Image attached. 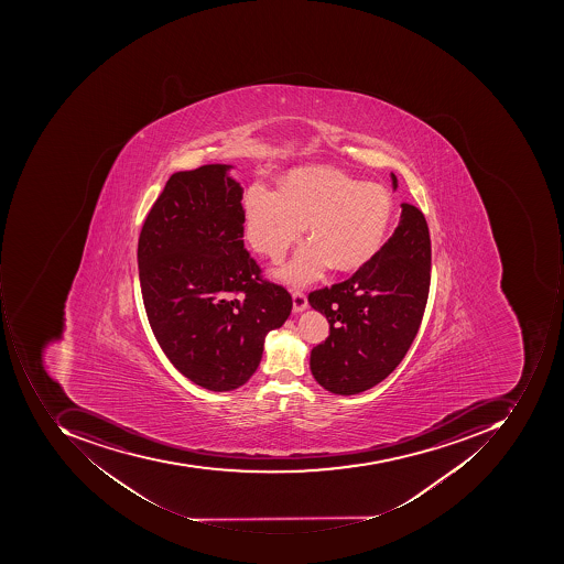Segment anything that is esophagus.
<instances>
[{
    "instance_id": "obj_1",
    "label": "esophagus",
    "mask_w": 564,
    "mask_h": 564,
    "mask_svg": "<svg viewBox=\"0 0 564 564\" xmlns=\"http://www.w3.org/2000/svg\"><path fill=\"white\" fill-rule=\"evenodd\" d=\"M306 306H308V300H306L305 293L300 290L293 291V312H303Z\"/></svg>"
}]
</instances>
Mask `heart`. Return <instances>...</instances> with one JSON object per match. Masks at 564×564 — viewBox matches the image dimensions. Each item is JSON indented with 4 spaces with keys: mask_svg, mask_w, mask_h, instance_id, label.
Instances as JSON below:
<instances>
[{
    "mask_svg": "<svg viewBox=\"0 0 564 564\" xmlns=\"http://www.w3.org/2000/svg\"><path fill=\"white\" fill-rule=\"evenodd\" d=\"M393 198L381 184L325 167L291 171L280 189L254 183L243 196V230L256 251L280 261L303 230V243L280 276L308 283L332 264L352 271L371 261L390 230Z\"/></svg>",
    "mask_w": 564,
    "mask_h": 564,
    "instance_id": "b5f03b06",
    "label": "heart"
}]
</instances>
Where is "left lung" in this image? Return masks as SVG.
<instances>
[{
  "mask_svg": "<svg viewBox=\"0 0 564 564\" xmlns=\"http://www.w3.org/2000/svg\"><path fill=\"white\" fill-rule=\"evenodd\" d=\"M393 188L398 181L391 174ZM431 288V236L419 208L402 203L400 224L349 280L312 291L310 305L330 334L313 347L310 369L325 390L356 394L402 362L419 332Z\"/></svg>",
  "mask_w": 564,
  "mask_h": 564,
  "instance_id": "obj_1",
  "label": "left lung"
}]
</instances>
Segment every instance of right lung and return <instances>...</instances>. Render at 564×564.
Instances as JSON below:
<instances>
[{
  "mask_svg": "<svg viewBox=\"0 0 564 564\" xmlns=\"http://www.w3.org/2000/svg\"><path fill=\"white\" fill-rule=\"evenodd\" d=\"M232 166L207 164L167 180L140 230V290L155 340L198 387L230 391L261 362L291 295L262 280L243 247L242 188Z\"/></svg>",
  "mask_w": 564,
  "mask_h": 564,
  "instance_id": "obj_1",
  "label": "right lung"
}]
</instances>
